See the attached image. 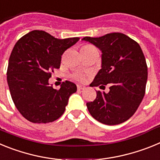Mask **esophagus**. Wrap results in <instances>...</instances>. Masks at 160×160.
Returning <instances> with one entry per match:
<instances>
[{"label": "esophagus", "mask_w": 160, "mask_h": 160, "mask_svg": "<svg viewBox=\"0 0 160 160\" xmlns=\"http://www.w3.org/2000/svg\"><path fill=\"white\" fill-rule=\"evenodd\" d=\"M85 89V87H83V86H81V85H78V90H82Z\"/></svg>", "instance_id": "esophagus-1"}]
</instances>
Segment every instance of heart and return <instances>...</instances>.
<instances>
[{
	"label": "heart",
	"mask_w": 160,
	"mask_h": 160,
	"mask_svg": "<svg viewBox=\"0 0 160 160\" xmlns=\"http://www.w3.org/2000/svg\"><path fill=\"white\" fill-rule=\"evenodd\" d=\"M91 48H94V47L92 46H90V45H85V46H82V49H91ZM76 78H77L78 80H79V81L82 82L85 80V76L82 75V74H78V75H76Z\"/></svg>",
	"instance_id": "b5f03b06"
}]
</instances>
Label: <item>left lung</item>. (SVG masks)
<instances>
[{
    "mask_svg": "<svg viewBox=\"0 0 160 160\" xmlns=\"http://www.w3.org/2000/svg\"><path fill=\"white\" fill-rule=\"evenodd\" d=\"M82 40L94 44L102 53V69L90 85L110 86L108 93L97 91L95 99L87 103L89 112L106 125L124 122L135 114L145 94L148 66L142 49L121 32L85 37Z\"/></svg>",
    "mask_w": 160,
    "mask_h": 160,
    "instance_id": "obj_1",
    "label": "left lung"
}]
</instances>
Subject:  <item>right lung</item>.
Masks as SVG:
<instances>
[{"mask_svg": "<svg viewBox=\"0 0 160 160\" xmlns=\"http://www.w3.org/2000/svg\"><path fill=\"white\" fill-rule=\"evenodd\" d=\"M79 38L58 39L42 30H32L15 44L9 57L7 82L11 97L22 116L33 123H47L60 118L77 87L66 81L59 90L49 78L59 69L62 55Z\"/></svg>", "mask_w": 160, "mask_h": 160, "instance_id": "right-lung-1", "label": "right lung"}]
</instances>
